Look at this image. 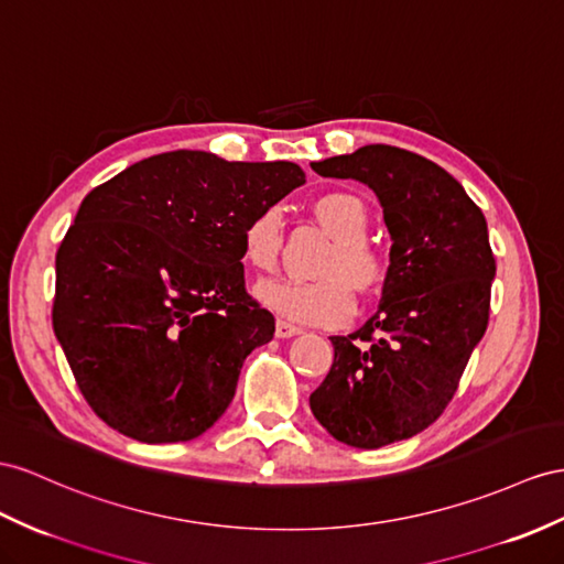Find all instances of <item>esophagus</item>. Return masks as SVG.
Returning a JSON list of instances; mask_svg holds the SVG:
<instances>
[{
	"instance_id": "obj_1",
	"label": "esophagus",
	"mask_w": 564,
	"mask_h": 564,
	"mask_svg": "<svg viewBox=\"0 0 564 564\" xmlns=\"http://www.w3.org/2000/svg\"><path fill=\"white\" fill-rule=\"evenodd\" d=\"M297 334H302L300 326H295V324H291V322H283V319L276 322V336H279V338H293V336H297Z\"/></svg>"
}]
</instances>
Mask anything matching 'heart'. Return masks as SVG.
Instances as JSON below:
<instances>
[{
	"instance_id": "1",
	"label": "heart",
	"mask_w": 564,
	"mask_h": 564,
	"mask_svg": "<svg viewBox=\"0 0 564 564\" xmlns=\"http://www.w3.org/2000/svg\"><path fill=\"white\" fill-rule=\"evenodd\" d=\"M316 219L334 236V248L314 267L319 279H273L257 285V297L288 319L305 324H340L355 310L352 288L373 293L386 279V259L365 240L369 214L365 202L350 193H326L312 205ZM242 259L254 271L279 267L283 248V219L279 209H262L242 228Z\"/></svg>"
}]
</instances>
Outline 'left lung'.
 I'll list each match as a JSON object with an SVG mask.
<instances>
[{"mask_svg":"<svg viewBox=\"0 0 564 564\" xmlns=\"http://www.w3.org/2000/svg\"><path fill=\"white\" fill-rule=\"evenodd\" d=\"M312 169L369 185L393 238L379 312L330 336L334 365L310 395L330 436L373 451L424 431L453 400L486 334L496 257L481 209L426 156L365 144Z\"/></svg>","mask_w":564,"mask_h":564,"instance_id":"8db88e82","label":"left lung"}]
</instances>
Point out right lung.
<instances>
[{
    "mask_svg": "<svg viewBox=\"0 0 564 564\" xmlns=\"http://www.w3.org/2000/svg\"><path fill=\"white\" fill-rule=\"evenodd\" d=\"M291 162L164 152L83 199L56 250L52 326L93 412L140 443L205 433L273 338L245 291L242 228L297 185Z\"/></svg>",
    "mask_w": 564,
    "mask_h": 564,
    "instance_id": "add662e5",
    "label": "right lung"
}]
</instances>
